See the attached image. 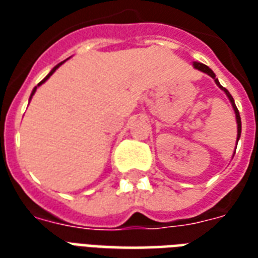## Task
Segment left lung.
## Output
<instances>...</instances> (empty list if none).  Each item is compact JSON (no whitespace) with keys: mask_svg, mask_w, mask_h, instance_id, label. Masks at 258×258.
Masks as SVG:
<instances>
[{"mask_svg":"<svg viewBox=\"0 0 258 258\" xmlns=\"http://www.w3.org/2000/svg\"><path fill=\"white\" fill-rule=\"evenodd\" d=\"M195 69H198V70H200V72H203V73H207L210 77H213L214 79V81H216V84L221 88L225 94H227V96L229 98V101H231V103H232V107H233V110H235V114H236V123H238V138H236V141H239V138H240V131H242V121H240V116H239V110H238V107H236V105H235V102H233V98L232 95L228 92V90H225L224 87H221L220 85V83H218V80L216 79V74L213 73V70H211L209 66H206V64L203 63H199V62H195L194 63ZM236 145H238V142H236Z\"/></svg>","mask_w":258,"mask_h":258,"instance_id":"obj_1","label":"left lung"}]
</instances>
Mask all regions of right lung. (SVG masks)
Masks as SVG:
<instances>
[{
  "label": "right lung",
  "mask_w": 258,
  "mask_h": 258,
  "mask_svg": "<svg viewBox=\"0 0 258 258\" xmlns=\"http://www.w3.org/2000/svg\"><path fill=\"white\" fill-rule=\"evenodd\" d=\"M62 63H63V62H62ZM62 63H59V64H56V66H55V68H53V69H52V70H51V72H49V74H48L47 77H45V79L42 80L41 83H38V85H41V84H42V83H44V81H47V80H48V79H49V76H52V73H53V72H55V70H56V69H58V68H59V66H60V64H62ZM38 85H37V87H38ZM37 87H36V88H34V90H33V92H31V95H30V99H31V96L34 95V92H36V90H37Z\"/></svg>",
  "instance_id": "add662e5"
}]
</instances>
